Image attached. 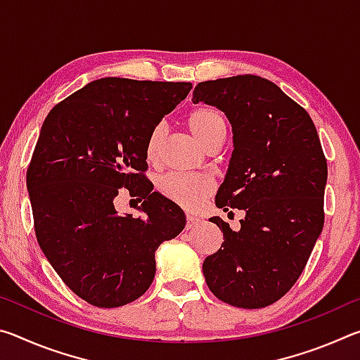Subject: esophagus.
<instances>
[{"mask_svg":"<svg viewBox=\"0 0 360 360\" xmlns=\"http://www.w3.org/2000/svg\"><path fill=\"white\" fill-rule=\"evenodd\" d=\"M186 219H187V224H186V229H187V230H191V229H193V227H197V225L200 224V219H198V217H195V216L187 214V216H186Z\"/></svg>","mask_w":360,"mask_h":360,"instance_id":"esophagus-1","label":"esophagus"}]
</instances>
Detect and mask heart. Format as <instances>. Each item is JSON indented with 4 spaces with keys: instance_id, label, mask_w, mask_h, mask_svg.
I'll return each mask as SVG.
<instances>
[{
    "instance_id": "obj_1",
    "label": "heart",
    "mask_w": 360,
    "mask_h": 360,
    "mask_svg": "<svg viewBox=\"0 0 360 360\" xmlns=\"http://www.w3.org/2000/svg\"><path fill=\"white\" fill-rule=\"evenodd\" d=\"M187 127L192 135L202 143L206 149L214 144H221L227 131V124L222 112L211 106H200L192 109L187 115ZM163 139H165V125L157 124L150 130L146 141V157L149 162H155L160 154ZM158 192L169 202L182 206L186 210H195L208 197L214 188L210 178L203 174H163L157 182Z\"/></svg>"
}]
</instances>
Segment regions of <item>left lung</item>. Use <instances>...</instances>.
I'll return each instance as SVG.
<instances>
[{
    "label": "left lung",
    "instance_id": "obj_1",
    "mask_svg": "<svg viewBox=\"0 0 360 360\" xmlns=\"http://www.w3.org/2000/svg\"><path fill=\"white\" fill-rule=\"evenodd\" d=\"M227 115L233 154L217 208L245 210L233 231L211 217L222 246L203 262L219 300L257 309L278 302L300 278L324 225L327 160L309 114L268 79L245 75L200 82L193 103Z\"/></svg>",
    "mask_w": 360,
    "mask_h": 360
}]
</instances>
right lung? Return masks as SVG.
<instances>
[{
	"mask_svg": "<svg viewBox=\"0 0 360 360\" xmlns=\"http://www.w3.org/2000/svg\"><path fill=\"white\" fill-rule=\"evenodd\" d=\"M191 82L103 77L52 108L42 124L27 187L36 238L63 283L94 307L141 297L155 276V251L186 227L178 205L152 192L146 141L191 92ZM125 186L143 216L120 217Z\"/></svg>",
	"mask_w": 360,
	"mask_h": 360,
	"instance_id": "obj_1",
	"label": "right lung"
}]
</instances>
